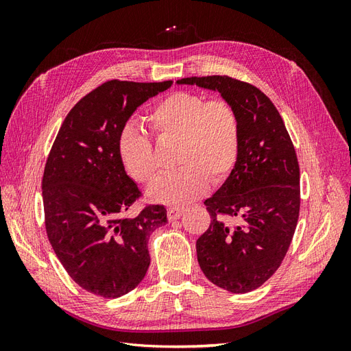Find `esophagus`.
<instances>
[{"mask_svg":"<svg viewBox=\"0 0 351 351\" xmlns=\"http://www.w3.org/2000/svg\"><path fill=\"white\" fill-rule=\"evenodd\" d=\"M183 214H184V209L183 208H178V206L168 208V212H167L169 221H176V219H178L180 217H182Z\"/></svg>","mask_w":351,"mask_h":351,"instance_id":"1","label":"esophagus"}]
</instances>
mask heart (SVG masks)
<instances>
[{
	"label": "heart",
	"mask_w": 351,
	"mask_h": 351,
	"mask_svg": "<svg viewBox=\"0 0 351 351\" xmlns=\"http://www.w3.org/2000/svg\"><path fill=\"white\" fill-rule=\"evenodd\" d=\"M149 123L159 137L178 141L177 171L149 189L151 200L186 205L209 184L224 182L234 169L240 151V121L236 110L224 99H212L190 92H174L158 101ZM117 152L124 171L134 182L151 184L158 165L149 134L136 123H127L119 134Z\"/></svg>",
	"instance_id": "obj_1"
}]
</instances>
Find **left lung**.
I'll return each instance as SVG.
<instances>
[{
    "instance_id": "8db88e82",
    "label": "left lung",
    "mask_w": 351,
    "mask_h": 351,
    "mask_svg": "<svg viewBox=\"0 0 351 351\" xmlns=\"http://www.w3.org/2000/svg\"><path fill=\"white\" fill-rule=\"evenodd\" d=\"M219 92L240 121L237 164L205 200L210 226L196 241L205 277L230 293H249L280 268L300 210V169L278 110L250 83L228 76L186 77ZM234 217L232 228L228 219Z\"/></svg>"
}]
</instances>
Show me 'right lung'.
Returning a JSON list of instances; mask_svg holds the SVG:
<instances>
[{
	"mask_svg": "<svg viewBox=\"0 0 351 351\" xmlns=\"http://www.w3.org/2000/svg\"><path fill=\"white\" fill-rule=\"evenodd\" d=\"M171 84H101L67 114L47 159L42 199L51 246L74 282L105 299L141 284L151 263L147 240L168 222L161 205L125 217L141 190L124 171L117 141L137 107Z\"/></svg>",
	"mask_w": 351,
	"mask_h": 351,
	"instance_id": "right-lung-1",
	"label": "right lung"
}]
</instances>
